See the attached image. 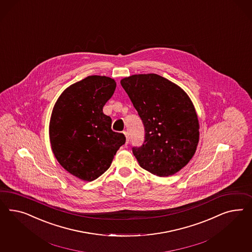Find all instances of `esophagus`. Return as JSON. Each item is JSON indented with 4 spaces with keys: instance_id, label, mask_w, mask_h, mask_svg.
Returning a JSON list of instances; mask_svg holds the SVG:
<instances>
[{
    "instance_id": "1",
    "label": "esophagus",
    "mask_w": 252,
    "mask_h": 252,
    "mask_svg": "<svg viewBox=\"0 0 252 252\" xmlns=\"http://www.w3.org/2000/svg\"><path fill=\"white\" fill-rule=\"evenodd\" d=\"M123 133H124V135H125V137H126V144H127V143H128V141H129V137H128V133H127L126 131H124Z\"/></svg>"
}]
</instances>
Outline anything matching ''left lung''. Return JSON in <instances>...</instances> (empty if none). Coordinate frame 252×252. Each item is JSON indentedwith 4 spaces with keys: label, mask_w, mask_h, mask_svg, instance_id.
<instances>
[{
    "label": "left lung",
    "mask_w": 252,
    "mask_h": 252,
    "mask_svg": "<svg viewBox=\"0 0 252 252\" xmlns=\"http://www.w3.org/2000/svg\"><path fill=\"white\" fill-rule=\"evenodd\" d=\"M145 127V141L133 153L139 165L154 176H173L196 153L199 123L195 107L183 89L157 74L121 79Z\"/></svg>",
    "instance_id": "left-lung-1"
}]
</instances>
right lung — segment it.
I'll list each match as a JSON object with an SVG mask.
<instances>
[{"mask_svg": "<svg viewBox=\"0 0 252 252\" xmlns=\"http://www.w3.org/2000/svg\"><path fill=\"white\" fill-rule=\"evenodd\" d=\"M115 88L109 76H87L66 88L54 104L49 126L52 151L62 167L81 180L91 182L106 172L126 142L102 112Z\"/></svg>", "mask_w": 252, "mask_h": 252, "instance_id": "obj_1", "label": "right lung"}]
</instances>
